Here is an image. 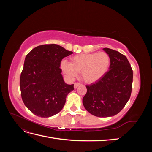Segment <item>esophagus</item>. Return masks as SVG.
I'll return each instance as SVG.
<instances>
[{
	"mask_svg": "<svg viewBox=\"0 0 152 152\" xmlns=\"http://www.w3.org/2000/svg\"><path fill=\"white\" fill-rule=\"evenodd\" d=\"M80 85H81V84L78 83V82H75V83L74 84V88H75V89L77 88V87H79V86H80Z\"/></svg>",
	"mask_w": 152,
	"mask_h": 152,
	"instance_id": "1",
	"label": "esophagus"
}]
</instances>
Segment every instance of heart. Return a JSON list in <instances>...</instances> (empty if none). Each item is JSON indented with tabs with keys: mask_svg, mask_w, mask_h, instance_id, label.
<instances>
[{
	"mask_svg": "<svg viewBox=\"0 0 152 152\" xmlns=\"http://www.w3.org/2000/svg\"><path fill=\"white\" fill-rule=\"evenodd\" d=\"M110 57L104 52L80 54L70 58V63L62 61L61 68L69 78L80 73L82 79L88 84L99 80L108 70Z\"/></svg>",
	"mask_w": 152,
	"mask_h": 152,
	"instance_id": "heart-1",
	"label": "heart"
}]
</instances>
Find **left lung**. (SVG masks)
I'll return each instance as SVG.
<instances>
[{
  "label": "left lung",
  "instance_id": "obj_1",
  "mask_svg": "<svg viewBox=\"0 0 152 152\" xmlns=\"http://www.w3.org/2000/svg\"><path fill=\"white\" fill-rule=\"evenodd\" d=\"M103 50L110 57V70L95 83L86 86L82 99L87 111L99 117L115 115L125 107L131 94L133 78L125 55L109 48Z\"/></svg>",
  "mask_w": 152,
  "mask_h": 152
}]
</instances>
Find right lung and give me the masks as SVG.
Returning <instances> with one entry per match:
<instances>
[{"mask_svg":"<svg viewBox=\"0 0 152 152\" xmlns=\"http://www.w3.org/2000/svg\"><path fill=\"white\" fill-rule=\"evenodd\" d=\"M73 52L60 45H39L26 55L20 76L21 95L25 105L35 115L49 117L59 112L73 84L63 80L62 59Z\"/></svg>","mask_w":152,"mask_h":152,"instance_id":"add662e5","label":"right lung"}]
</instances>
